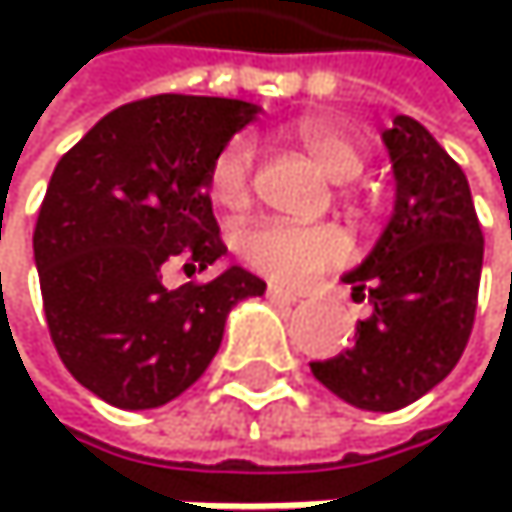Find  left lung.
<instances>
[{
  "label": "left lung",
  "mask_w": 512,
  "mask_h": 512,
  "mask_svg": "<svg viewBox=\"0 0 512 512\" xmlns=\"http://www.w3.org/2000/svg\"><path fill=\"white\" fill-rule=\"evenodd\" d=\"M258 107L156 94L107 113L57 162L33 233L45 322L70 375L125 411L178 399L211 365L230 310L264 282L227 254L208 187ZM190 253L185 279H161Z\"/></svg>",
  "instance_id": "1"
}]
</instances>
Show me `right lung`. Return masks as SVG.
<instances>
[{
  "label": "right lung",
  "instance_id": "obj_1",
  "mask_svg": "<svg viewBox=\"0 0 512 512\" xmlns=\"http://www.w3.org/2000/svg\"><path fill=\"white\" fill-rule=\"evenodd\" d=\"M384 141L396 178L393 214L368 258L344 276L368 288V313L350 350L310 362L319 384L365 411L405 408L455 368L482 273V230L458 162L408 116Z\"/></svg>",
  "mask_w": 512,
  "mask_h": 512
}]
</instances>
